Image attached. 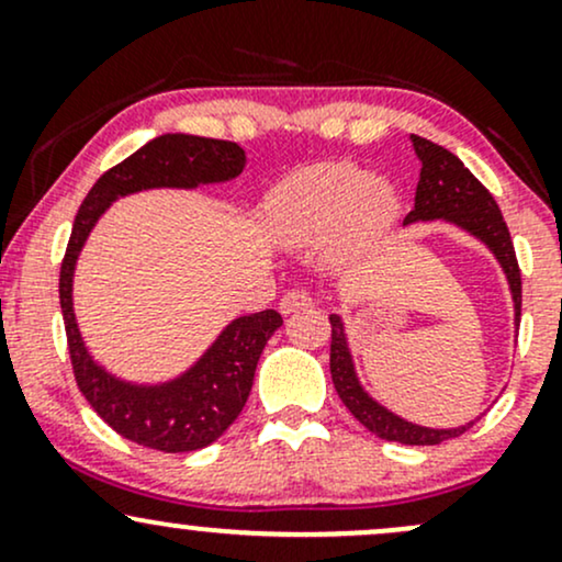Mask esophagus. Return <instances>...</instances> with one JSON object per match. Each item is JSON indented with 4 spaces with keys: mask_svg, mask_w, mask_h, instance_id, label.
Segmentation results:
<instances>
[{
    "mask_svg": "<svg viewBox=\"0 0 562 562\" xmlns=\"http://www.w3.org/2000/svg\"><path fill=\"white\" fill-rule=\"evenodd\" d=\"M312 303H314V299L306 293V290H290V293H285L280 299V312L288 317V314L301 312V308H308Z\"/></svg>",
    "mask_w": 562,
    "mask_h": 562,
    "instance_id": "1",
    "label": "esophagus"
}]
</instances>
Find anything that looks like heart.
<instances>
[{
    "label": "heart",
    "mask_w": 562,
    "mask_h": 562,
    "mask_svg": "<svg viewBox=\"0 0 562 562\" xmlns=\"http://www.w3.org/2000/svg\"><path fill=\"white\" fill-rule=\"evenodd\" d=\"M393 187L348 164H319L290 177L269 203V229L282 245H314L338 229L348 237L375 235L396 216Z\"/></svg>",
    "instance_id": "1"
}]
</instances>
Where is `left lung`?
<instances>
[{
    "mask_svg": "<svg viewBox=\"0 0 562 562\" xmlns=\"http://www.w3.org/2000/svg\"><path fill=\"white\" fill-rule=\"evenodd\" d=\"M409 139L412 147H415L417 160H420V182H417L415 192V209L406 214L404 227L420 222H447L486 245L507 277L509 295H513L515 308V330H518L520 269L499 205L494 203L492 192L465 169V164H462L454 153L436 145V142L417 137V134H412ZM330 325L333 385L335 391H338L340 402L348 406V412H351L370 434L385 438V441L406 443V447H434V443L462 436L468 428H473L475 420H479V417H475V420L457 425V428H425V425L409 423L404 420V417H398L396 412H391L389 406H383L378 398H372L370 393L364 391L362 380L357 375V364H353L351 346H348L344 317H340V314H330Z\"/></svg>",
    "mask_w": 562,
    "mask_h": 562,
    "instance_id": "8db88e82",
    "label": "left lung"
}]
</instances>
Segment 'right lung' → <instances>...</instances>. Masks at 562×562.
Here are the masks:
<instances>
[{"label": "right lung", "mask_w": 562, "mask_h": 562, "mask_svg": "<svg viewBox=\"0 0 562 562\" xmlns=\"http://www.w3.org/2000/svg\"><path fill=\"white\" fill-rule=\"evenodd\" d=\"M245 150L237 142L160 134L97 179L83 198L60 267V308L76 383L92 409L115 434L147 449L195 451L214 443L243 412L256 364L282 317L274 308L232 319L203 353L160 383H134L113 375L87 348L74 308V274L79 256L102 214L119 198L145 190H198L240 177Z\"/></svg>", "instance_id": "obj_1"}]
</instances>
